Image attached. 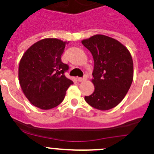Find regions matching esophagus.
Wrapping results in <instances>:
<instances>
[{
  "label": "esophagus",
  "instance_id": "obj_1",
  "mask_svg": "<svg viewBox=\"0 0 154 154\" xmlns=\"http://www.w3.org/2000/svg\"><path fill=\"white\" fill-rule=\"evenodd\" d=\"M87 79V78L86 77H83V78H78V81H79V82H84V81H85Z\"/></svg>",
  "mask_w": 154,
  "mask_h": 154
}]
</instances>
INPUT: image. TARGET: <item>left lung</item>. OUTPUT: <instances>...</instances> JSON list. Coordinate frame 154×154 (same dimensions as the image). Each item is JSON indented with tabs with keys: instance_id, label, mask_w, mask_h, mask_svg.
Instances as JSON below:
<instances>
[{
	"instance_id": "8db88e82",
	"label": "left lung",
	"mask_w": 154,
	"mask_h": 154,
	"mask_svg": "<svg viewBox=\"0 0 154 154\" xmlns=\"http://www.w3.org/2000/svg\"><path fill=\"white\" fill-rule=\"evenodd\" d=\"M82 43L94 60L92 82L94 91L85 96L91 106L106 111L118 106L125 97L133 79V62L129 50L119 41L97 34Z\"/></svg>"
}]
</instances>
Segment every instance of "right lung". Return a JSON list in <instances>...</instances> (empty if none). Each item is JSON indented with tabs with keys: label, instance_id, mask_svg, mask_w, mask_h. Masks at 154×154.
Returning a JSON list of instances; mask_svg holds the SVG:
<instances>
[{
	"label": "right lung",
	"instance_id": "right-lung-1",
	"mask_svg": "<svg viewBox=\"0 0 154 154\" xmlns=\"http://www.w3.org/2000/svg\"><path fill=\"white\" fill-rule=\"evenodd\" d=\"M66 44L56 38L41 39L21 59L19 84L27 100L39 109L48 110L60 104L66 90L73 84L64 75L69 66L61 61Z\"/></svg>",
	"mask_w": 154,
	"mask_h": 154
}]
</instances>
